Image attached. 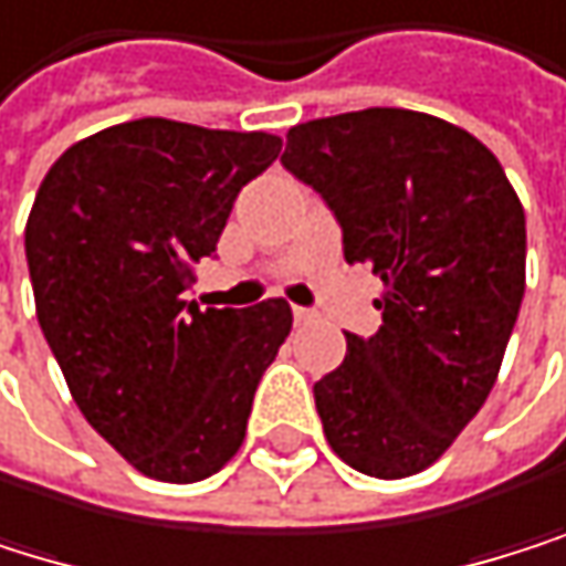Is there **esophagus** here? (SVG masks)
<instances>
[{
    "label": "esophagus",
    "mask_w": 566,
    "mask_h": 566,
    "mask_svg": "<svg viewBox=\"0 0 566 566\" xmlns=\"http://www.w3.org/2000/svg\"><path fill=\"white\" fill-rule=\"evenodd\" d=\"M314 317H317L314 310H306V306H293V321H296V324H310Z\"/></svg>",
    "instance_id": "34e87169"
}]
</instances>
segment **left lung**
I'll return each mask as SVG.
<instances>
[{"label": "left lung", "instance_id": "left-lung-1", "mask_svg": "<svg viewBox=\"0 0 566 566\" xmlns=\"http://www.w3.org/2000/svg\"><path fill=\"white\" fill-rule=\"evenodd\" d=\"M280 161L321 191L344 260L385 283L378 334H347L314 385L324 436L364 475H415L496 385L526 286L523 206L483 140L401 107L296 124Z\"/></svg>", "mask_w": 566, "mask_h": 566}]
</instances>
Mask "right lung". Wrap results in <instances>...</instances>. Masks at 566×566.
<instances>
[{"instance_id":"add662e5","label":"right lung","mask_w":566,"mask_h":566,"mask_svg":"<svg viewBox=\"0 0 566 566\" xmlns=\"http://www.w3.org/2000/svg\"><path fill=\"white\" fill-rule=\"evenodd\" d=\"M280 148L263 130L114 124L56 158L25 222L36 317L76 408L161 483H199L239 452L293 327L286 300H185L235 195Z\"/></svg>"}]
</instances>
